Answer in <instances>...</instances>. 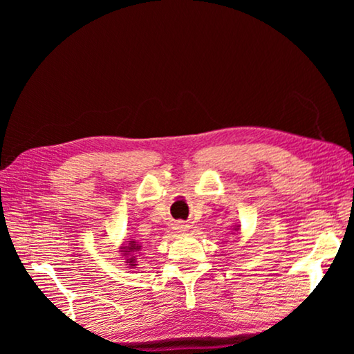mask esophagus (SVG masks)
<instances>
[{"instance_id":"esophagus-1","label":"esophagus","mask_w":354,"mask_h":354,"mask_svg":"<svg viewBox=\"0 0 354 354\" xmlns=\"http://www.w3.org/2000/svg\"><path fill=\"white\" fill-rule=\"evenodd\" d=\"M175 230H176L178 232H185V231L189 230V225L183 223V221H178V223L175 225Z\"/></svg>"}]
</instances>
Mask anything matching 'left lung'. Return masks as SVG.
Listing matches in <instances>:
<instances>
[{"instance_id":"8db88e82","label":"left lung","mask_w":354,"mask_h":354,"mask_svg":"<svg viewBox=\"0 0 354 354\" xmlns=\"http://www.w3.org/2000/svg\"><path fill=\"white\" fill-rule=\"evenodd\" d=\"M237 230H239V227H237Z\"/></svg>"}]
</instances>
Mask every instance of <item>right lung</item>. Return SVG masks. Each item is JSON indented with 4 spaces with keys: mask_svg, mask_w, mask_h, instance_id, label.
I'll return each mask as SVG.
<instances>
[{
    "mask_svg": "<svg viewBox=\"0 0 354 354\" xmlns=\"http://www.w3.org/2000/svg\"><path fill=\"white\" fill-rule=\"evenodd\" d=\"M140 250V245L139 243H137L136 241H131L128 245H127V247H123L122 248V254L123 256H127V257H129L131 254H134L136 253V251H139ZM127 262L129 263V266L131 267H134V266H137V263H136V257L134 256H131L129 259H127Z\"/></svg>",
    "mask_w": 354,
    "mask_h": 354,
    "instance_id": "add662e5",
    "label": "right lung"
}]
</instances>
